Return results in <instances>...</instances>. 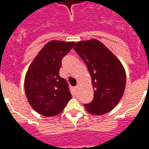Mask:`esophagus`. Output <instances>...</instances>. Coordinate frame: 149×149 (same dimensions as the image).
Listing matches in <instances>:
<instances>
[{
  "label": "esophagus",
  "mask_w": 149,
  "mask_h": 149,
  "mask_svg": "<svg viewBox=\"0 0 149 149\" xmlns=\"http://www.w3.org/2000/svg\"><path fill=\"white\" fill-rule=\"evenodd\" d=\"M78 89H79V86H78V85H77V86H74V90H75L76 92H77V91H78Z\"/></svg>",
  "instance_id": "1"
}]
</instances>
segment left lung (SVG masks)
<instances>
[{
  "label": "left lung",
  "instance_id": "1",
  "mask_svg": "<svg viewBox=\"0 0 149 149\" xmlns=\"http://www.w3.org/2000/svg\"><path fill=\"white\" fill-rule=\"evenodd\" d=\"M74 49L86 63L94 88V98L84 104L85 108L94 115L108 113L119 103L125 88V71L122 63L96 39L79 42Z\"/></svg>",
  "mask_w": 149,
  "mask_h": 149
}]
</instances>
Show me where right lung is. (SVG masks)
Masks as SVG:
<instances>
[{
  "mask_svg": "<svg viewBox=\"0 0 149 149\" xmlns=\"http://www.w3.org/2000/svg\"><path fill=\"white\" fill-rule=\"evenodd\" d=\"M74 45V42H48L30 64L24 80V89L33 110L45 116L60 113L72 98L69 86L59 74L62 60Z\"/></svg>",
  "mask_w": 149,
  "mask_h": 149,
  "instance_id": "right-lung-1",
  "label": "right lung"
}]
</instances>
